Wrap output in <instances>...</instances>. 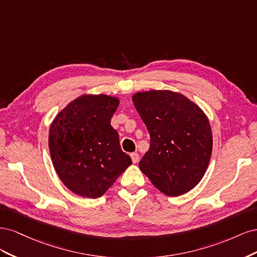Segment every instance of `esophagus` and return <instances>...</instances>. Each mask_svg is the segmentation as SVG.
<instances>
[{"mask_svg": "<svg viewBox=\"0 0 257 257\" xmlns=\"http://www.w3.org/2000/svg\"><path fill=\"white\" fill-rule=\"evenodd\" d=\"M131 158H132V161H133L134 164H136V163H138V161H139V155H138V153H132V154H131Z\"/></svg>", "mask_w": 257, "mask_h": 257, "instance_id": "esophagus-1", "label": "esophagus"}]
</instances>
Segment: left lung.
I'll list each match as a JSON object with an SVG mask.
<instances>
[{"label": "left lung", "mask_w": 257, "mask_h": 257, "mask_svg": "<svg viewBox=\"0 0 257 257\" xmlns=\"http://www.w3.org/2000/svg\"><path fill=\"white\" fill-rule=\"evenodd\" d=\"M132 99L150 134L139 168L165 195L188 193L204 177L211 158L207 115L181 93L169 90L137 92Z\"/></svg>", "instance_id": "8db88e82"}]
</instances>
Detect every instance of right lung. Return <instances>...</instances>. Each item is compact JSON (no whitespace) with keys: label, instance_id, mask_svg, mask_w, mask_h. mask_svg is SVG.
<instances>
[{"label":"right lung","instance_id":"add662e5","mask_svg":"<svg viewBox=\"0 0 257 257\" xmlns=\"http://www.w3.org/2000/svg\"><path fill=\"white\" fill-rule=\"evenodd\" d=\"M119 103L114 96L83 94L51 123L49 151L53 167L76 195L100 197L132 164L110 124Z\"/></svg>","mask_w":257,"mask_h":257}]
</instances>
